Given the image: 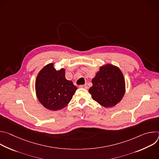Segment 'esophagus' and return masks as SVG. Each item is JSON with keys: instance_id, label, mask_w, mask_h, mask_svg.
Segmentation results:
<instances>
[{"instance_id": "obj_1", "label": "esophagus", "mask_w": 159, "mask_h": 159, "mask_svg": "<svg viewBox=\"0 0 159 159\" xmlns=\"http://www.w3.org/2000/svg\"><path fill=\"white\" fill-rule=\"evenodd\" d=\"M79 87L80 88H84V89H88V87L87 85H81L79 86Z\"/></svg>"}]
</instances>
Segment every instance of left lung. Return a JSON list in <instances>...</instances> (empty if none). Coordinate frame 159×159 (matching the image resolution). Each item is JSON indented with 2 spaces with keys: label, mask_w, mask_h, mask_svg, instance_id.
Returning a JSON list of instances; mask_svg holds the SVG:
<instances>
[{
  "label": "left lung",
  "mask_w": 159,
  "mask_h": 159,
  "mask_svg": "<svg viewBox=\"0 0 159 159\" xmlns=\"http://www.w3.org/2000/svg\"><path fill=\"white\" fill-rule=\"evenodd\" d=\"M92 83L89 93L94 101L105 107L115 106L125 95V78L120 69L115 65L106 64L101 66Z\"/></svg>",
  "instance_id": "left-lung-1"
}]
</instances>
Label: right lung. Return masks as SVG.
<instances>
[{
  "label": "right lung",
  "mask_w": 159,
  "mask_h": 159,
  "mask_svg": "<svg viewBox=\"0 0 159 159\" xmlns=\"http://www.w3.org/2000/svg\"><path fill=\"white\" fill-rule=\"evenodd\" d=\"M35 89L40 103L47 109L57 111L66 107L77 89L71 80L65 79V70H57L53 63L44 66L38 73Z\"/></svg>",
  "instance_id": "right-lung-1"
}]
</instances>
